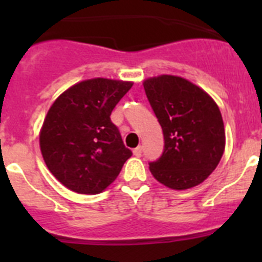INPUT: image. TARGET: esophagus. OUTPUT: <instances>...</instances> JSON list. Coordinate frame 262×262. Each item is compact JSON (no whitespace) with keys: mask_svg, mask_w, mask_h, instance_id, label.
Here are the masks:
<instances>
[{"mask_svg":"<svg viewBox=\"0 0 262 262\" xmlns=\"http://www.w3.org/2000/svg\"><path fill=\"white\" fill-rule=\"evenodd\" d=\"M133 152H134V155H135L136 157H140V156H142V154H143V148L139 145V147H136Z\"/></svg>","mask_w":262,"mask_h":262,"instance_id":"esophagus-1","label":"esophagus"}]
</instances>
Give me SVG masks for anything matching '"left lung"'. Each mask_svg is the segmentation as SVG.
Listing matches in <instances>:
<instances>
[{
  "instance_id": "obj_1",
  "label": "left lung",
  "mask_w": 262,
  "mask_h": 262,
  "mask_svg": "<svg viewBox=\"0 0 262 262\" xmlns=\"http://www.w3.org/2000/svg\"><path fill=\"white\" fill-rule=\"evenodd\" d=\"M145 96L163 128L164 151L149 170L165 186L185 190L211 174L226 144L221 110L190 81L159 76L144 81Z\"/></svg>"
}]
</instances>
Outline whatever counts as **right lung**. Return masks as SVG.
<instances>
[{"mask_svg": "<svg viewBox=\"0 0 262 262\" xmlns=\"http://www.w3.org/2000/svg\"><path fill=\"white\" fill-rule=\"evenodd\" d=\"M131 82L93 78L73 85L53 102L40 133L50 172L71 190L97 194L118 177L133 152L111 122Z\"/></svg>", "mask_w": 262, "mask_h": 262, "instance_id": "obj_1", "label": "right lung"}]
</instances>
